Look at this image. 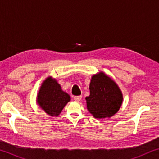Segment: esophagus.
Listing matches in <instances>:
<instances>
[{
	"mask_svg": "<svg viewBox=\"0 0 159 159\" xmlns=\"http://www.w3.org/2000/svg\"><path fill=\"white\" fill-rule=\"evenodd\" d=\"M81 98H82L81 96H76V97H74V99L76 102H80V100H81Z\"/></svg>",
	"mask_w": 159,
	"mask_h": 159,
	"instance_id": "obj_1",
	"label": "esophagus"
}]
</instances>
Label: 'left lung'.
<instances>
[{
    "mask_svg": "<svg viewBox=\"0 0 159 159\" xmlns=\"http://www.w3.org/2000/svg\"><path fill=\"white\" fill-rule=\"evenodd\" d=\"M90 95L86 97L87 109L96 118H110L117 113L123 102L118 85L104 72L93 75L90 83Z\"/></svg>",
    "mask_w": 159,
    "mask_h": 159,
    "instance_id": "obj_1",
    "label": "left lung"
}]
</instances>
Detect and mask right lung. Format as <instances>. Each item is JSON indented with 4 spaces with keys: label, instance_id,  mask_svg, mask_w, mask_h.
Returning <instances> with one entry per match:
<instances>
[{
    "label": "right lung",
    "instance_id": "right-lung-1",
    "mask_svg": "<svg viewBox=\"0 0 159 159\" xmlns=\"http://www.w3.org/2000/svg\"><path fill=\"white\" fill-rule=\"evenodd\" d=\"M70 100L69 94L64 92L56 79L51 76L43 82L37 95L38 104L46 114L52 116L60 115Z\"/></svg>",
    "mask_w": 159,
    "mask_h": 159
}]
</instances>
